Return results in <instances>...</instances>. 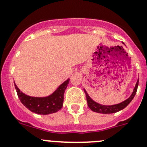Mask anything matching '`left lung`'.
Instances as JSON below:
<instances>
[{"instance_id": "1", "label": "left lung", "mask_w": 147, "mask_h": 147, "mask_svg": "<svg viewBox=\"0 0 147 147\" xmlns=\"http://www.w3.org/2000/svg\"><path fill=\"white\" fill-rule=\"evenodd\" d=\"M138 86V80L136 82V87H135L133 92L131 94L129 98L126 99L124 102H121V103L117 104V105H102L100 104L97 103V102H94L90 97L89 96V95L86 92L85 90H84L85 95H86L87 98V102H88V105L89 108L91 110L94 111L96 113H104V114H109V113H114L119 112L120 110H123L125 108L127 105H129L131 102L133 98H134L135 95H136V92H137Z\"/></svg>"}]
</instances>
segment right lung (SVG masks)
<instances>
[{
	"mask_svg": "<svg viewBox=\"0 0 147 147\" xmlns=\"http://www.w3.org/2000/svg\"><path fill=\"white\" fill-rule=\"evenodd\" d=\"M69 79L62 83L55 91L46 97H33L22 93L15 83L18 98L21 103L30 111L40 115H48L57 112L62 107L64 101V93Z\"/></svg>",
	"mask_w": 147,
	"mask_h": 147,
	"instance_id": "add662e5",
	"label": "right lung"
}]
</instances>
